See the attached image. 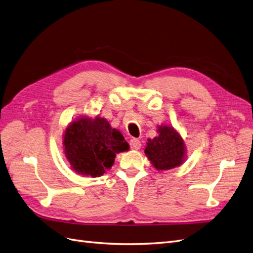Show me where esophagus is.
I'll use <instances>...</instances> for the list:
<instances>
[{"label":"esophagus","mask_w":253,"mask_h":253,"mask_svg":"<svg viewBox=\"0 0 253 253\" xmlns=\"http://www.w3.org/2000/svg\"><path fill=\"white\" fill-rule=\"evenodd\" d=\"M129 147L133 150H139L141 148V141L137 138H133L129 140Z\"/></svg>","instance_id":"obj_1"}]
</instances>
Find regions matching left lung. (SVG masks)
Listing matches in <instances>:
<instances>
[{
	"mask_svg": "<svg viewBox=\"0 0 253 253\" xmlns=\"http://www.w3.org/2000/svg\"><path fill=\"white\" fill-rule=\"evenodd\" d=\"M158 136L148 139L144 153L157 170H170L180 166L186 156L185 142L172 126H158Z\"/></svg>",
	"mask_w": 253,
	"mask_h": 253,
	"instance_id": "left-lung-1",
	"label": "left lung"
}]
</instances>
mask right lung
Instances as JSON below:
<instances>
[{
	"label": "right lung",
	"mask_w": 253,
	"mask_h": 253,
	"mask_svg": "<svg viewBox=\"0 0 253 253\" xmlns=\"http://www.w3.org/2000/svg\"><path fill=\"white\" fill-rule=\"evenodd\" d=\"M63 144L73 169L91 177L111 169L116 154L129 148L118 129L100 117H81L72 122L65 129Z\"/></svg>",
	"instance_id": "right-lung-1"
}]
</instances>
